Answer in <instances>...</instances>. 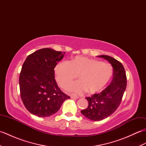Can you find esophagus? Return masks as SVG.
<instances>
[{
  "mask_svg": "<svg viewBox=\"0 0 146 146\" xmlns=\"http://www.w3.org/2000/svg\"><path fill=\"white\" fill-rule=\"evenodd\" d=\"M70 97H71V98H73V99H77L78 98V97L77 95H74V94H72V95H71V96H70Z\"/></svg>",
  "mask_w": 146,
  "mask_h": 146,
  "instance_id": "esophagus-1",
  "label": "esophagus"
}]
</instances>
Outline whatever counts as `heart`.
<instances>
[{
    "label": "heart",
    "instance_id": "obj_1",
    "mask_svg": "<svg viewBox=\"0 0 146 146\" xmlns=\"http://www.w3.org/2000/svg\"><path fill=\"white\" fill-rule=\"evenodd\" d=\"M56 79L61 87L76 78L80 80L68 84L65 90L70 92L82 94L87 91L95 94L101 92L113 76V68L110 64L95 59L76 56L71 62L63 61L54 69Z\"/></svg>",
    "mask_w": 146,
    "mask_h": 146
}]
</instances>
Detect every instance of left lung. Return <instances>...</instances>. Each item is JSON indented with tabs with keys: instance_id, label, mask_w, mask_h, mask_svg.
Segmentation results:
<instances>
[{
	"instance_id": "obj_1",
	"label": "left lung",
	"mask_w": 146,
	"mask_h": 146,
	"mask_svg": "<svg viewBox=\"0 0 146 146\" xmlns=\"http://www.w3.org/2000/svg\"><path fill=\"white\" fill-rule=\"evenodd\" d=\"M109 62L113 68V79L110 84L100 94L86 97L88 106L81 111L87 119L100 121L109 117L119 106L127 86L125 71L122 64L107 55L98 56Z\"/></svg>"
}]
</instances>
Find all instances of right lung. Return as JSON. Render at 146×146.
<instances>
[{"label": "right lung", "mask_w": 146, "mask_h": 146, "mask_svg": "<svg viewBox=\"0 0 146 146\" xmlns=\"http://www.w3.org/2000/svg\"><path fill=\"white\" fill-rule=\"evenodd\" d=\"M65 52L42 48L27 57L19 75L21 97L27 110L38 117L51 116L70 97L54 79V69Z\"/></svg>", "instance_id": "1"}]
</instances>
